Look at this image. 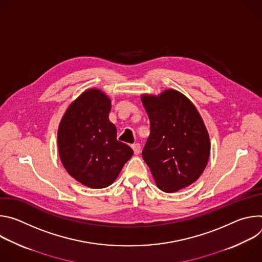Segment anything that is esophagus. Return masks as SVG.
<instances>
[{"instance_id":"34e87169","label":"esophagus","mask_w":262,"mask_h":262,"mask_svg":"<svg viewBox=\"0 0 262 262\" xmlns=\"http://www.w3.org/2000/svg\"><path fill=\"white\" fill-rule=\"evenodd\" d=\"M132 149L134 150V154L137 156V155H139L140 151H141V146H140V144L136 143V144H133V145H132Z\"/></svg>"}]
</instances>
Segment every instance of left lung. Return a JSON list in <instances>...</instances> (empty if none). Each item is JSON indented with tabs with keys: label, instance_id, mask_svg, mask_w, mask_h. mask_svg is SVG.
I'll return each instance as SVG.
<instances>
[{
	"label": "left lung",
	"instance_id": "left-lung-1",
	"mask_svg": "<svg viewBox=\"0 0 262 262\" xmlns=\"http://www.w3.org/2000/svg\"><path fill=\"white\" fill-rule=\"evenodd\" d=\"M150 135L142 157L158 188L174 193L191 185L206 168L210 140L195 104L174 89L159 95L142 94Z\"/></svg>",
	"mask_w": 262,
	"mask_h": 262
}]
</instances>
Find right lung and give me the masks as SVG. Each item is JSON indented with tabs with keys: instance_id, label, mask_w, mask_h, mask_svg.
I'll return each mask as SVG.
<instances>
[{
	"instance_id": "right-lung-1",
	"label": "right lung",
	"mask_w": 262,
	"mask_h": 262,
	"mask_svg": "<svg viewBox=\"0 0 262 262\" xmlns=\"http://www.w3.org/2000/svg\"><path fill=\"white\" fill-rule=\"evenodd\" d=\"M111 98L100 89L85 90L66 108L58 127V150L68 174L91 189L113 183L133 149L117 141L108 120Z\"/></svg>"
}]
</instances>
